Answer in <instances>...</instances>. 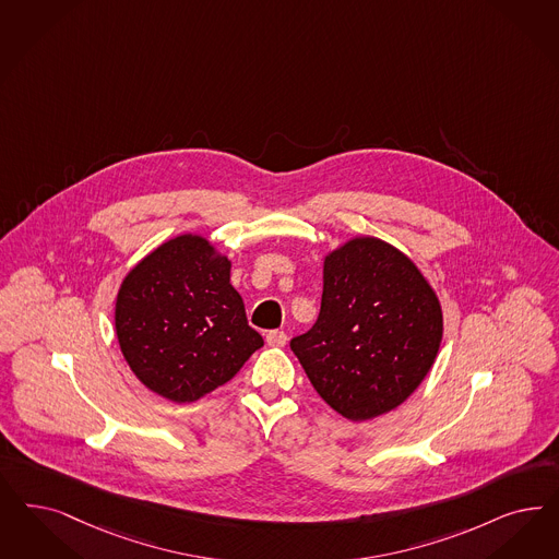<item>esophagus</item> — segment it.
<instances>
[{"label": "esophagus", "mask_w": 559, "mask_h": 559, "mask_svg": "<svg viewBox=\"0 0 559 559\" xmlns=\"http://www.w3.org/2000/svg\"><path fill=\"white\" fill-rule=\"evenodd\" d=\"M287 332H283V330H270L266 332V343H269L270 347H285L287 345Z\"/></svg>", "instance_id": "1"}]
</instances>
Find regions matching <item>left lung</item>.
I'll return each mask as SVG.
<instances>
[{"instance_id": "8db88e82", "label": "left lung", "mask_w": 559, "mask_h": 559, "mask_svg": "<svg viewBox=\"0 0 559 559\" xmlns=\"http://www.w3.org/2000/svg\"><path fill=\"white\" fill-rule=\"evenodd\" d=\"M442 330L440 301L405 253L355 237L326 255L320 316L290 350L328 405L367 421L424 382Z\"/></svg>"}]
</instances>
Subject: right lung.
<instances>
[{"instance_id":"1","label":"right lung","mask_w":559,"mask_h":559,"mask_svg":"<svg viewBox=\"0 0 559 559\" xmlns=\"http://www.w3.org/2000/svg\"><path fill=\"white\" fill-rule=\"evenodd\" d=\"M117 341L135 378L174 403L227 384L264 345L231 285V262L179 235L130 270L117 293Z\"/></svg>"}]
</instances>
